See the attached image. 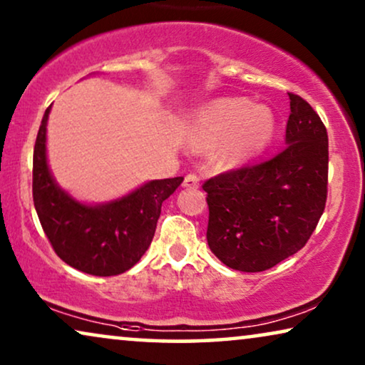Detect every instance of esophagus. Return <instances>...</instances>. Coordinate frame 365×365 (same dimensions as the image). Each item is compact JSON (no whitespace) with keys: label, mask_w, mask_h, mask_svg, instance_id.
Wrapping results in <instances>:
<instances>
[{"label":"esophagus","mask_w":365,"mask_h":365,"mask_svg":"<svg viewBox=\"0 0 365 365\" xmlns=\"http://www.w3.org/2000/svg\"><path fill=\"white\" fill-rule=\"evenodd\" d=\"M182 186L189 187V189H196L199 186V178L196 176V174H187V176L184 178Z\"/></svg>","instance_id":"34e87169"}]
</instances>
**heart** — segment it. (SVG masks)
Instances as JSON below:
<instances>
[{
	"label": "heart",
	"mask_w": 365,
	"mask_h": 365,
	"mask_svg": "<svg viewBox=\"0 0 365 365\" xmlns=\"http://www.w3.org/2000/svg\"><path fill=\"white\" fill-rule=\"evenodd\" d=\"M276 118L262 104L244 98H219L199 108L187 124L184 143L194 153L212 151L219 168H236L271 143Z\"/></svg>",
	"instance_id": "heart-1"
}]
</instances>
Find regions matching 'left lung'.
I'll use <instances>...</instances> for the list:
<instances>
[{"mask_svg": "<svg viewBox=\"0 0 365 365\" xmlns=\"http://www.w3.org/2000/svg\"><path fill=\"white\" fill-rule=\"evenodd\" d=\"M289 99L291 114L281 153L202 184L209 249L236 271L261 272L296 254L326 207V126L301 96L289 93Z\"/></svg>", "mask_w": 365, "mask_h": 365, "instance_id": "left-lung-1", "label": "left lung"}]
</instances>
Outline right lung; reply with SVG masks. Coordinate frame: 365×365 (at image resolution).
I'll return each instance as SVG.
<instances>
[{"instance_id":"obj_1","label":"right lung","mask_w":365,"mask_h":365,"mask_svg":"<svg viewBox=\"0 0 365 365\" xmlns=\"http://www.w3.org/2000/svg\"><path fill=\"white\" fill-rule=\"evenodd\" d=\"M44 113L33 153V201L54 252L69 266L91 276H118L148 251L161 206L184 178L156 179L126 196L103 204L74 199L54 181L46 156Z\"/></svg>"}]
</instances>
